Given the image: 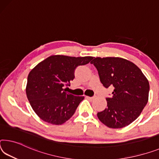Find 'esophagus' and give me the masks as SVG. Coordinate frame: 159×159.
Masks as SVG:
<instances>
[{"mask_svg": "<svg viewBox=\"0 0 159 159\" xmlns=\"http://www.w3.org/2000/svg\"><path fill=\"white\" fill-rule=\"evenodd\" d=\"M85 98H87V99H89V100H93V99H94V98L93 97H89V96H85Z\"/></svg>", "mask_w": 159, "mask_h": 159, "instance_id": "1", "label": "esophagus"}]
</instances>
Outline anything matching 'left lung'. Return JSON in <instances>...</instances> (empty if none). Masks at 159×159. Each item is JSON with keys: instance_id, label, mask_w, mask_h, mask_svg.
Here are the masks:
<instances>
[{"instance_id": "1", "label": "left lung", "mask_w": 159, "mask_h": 159, "mask_svg": "<svg viewBox=\"0 0 159 159\" xmlns=\"http://www.w3.org/2000/svg\"><path fill=\"white\" fill-rule=\"evenodd\" d=\"M94 65L100 81L107 89L114 88L107 98V107L97 116L100 122L112 129L130 125L140 115L147 105L149 83L137 65L120 57H96Z\"/></svg>"}]
</instances>
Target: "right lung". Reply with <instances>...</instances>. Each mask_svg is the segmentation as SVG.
Returning <instances> with one entry per match:
<instances>
[{
	"label": "right lung",
	"instance_id": "obj_1",
	"mask_svg": "<svg viewBox=\"0 0 159 159\" xmlns=\"http://www.w3.org/2000/svg\"><path fill=\"white\" fill-rule=\"evenodd\" d=\"M93 57L52 55L39 62L27 76L26 94L34 112L50 124H64L74 115L84 96H75L64 89L74 79V70Z\"/></svg>",
	"mask_w": 159,
	"mask_h": 159
}]
</instances>
